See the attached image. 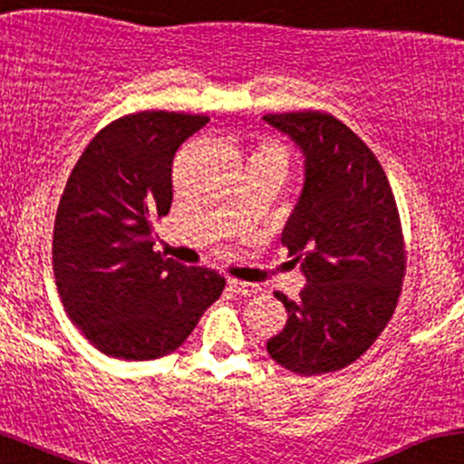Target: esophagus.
Listing matches in <instances>:
<instances>
[{
  "label": "esophagus",
  "instance_id": "obj_1",
  "mask_svg": "<svg viewBox=\"0 0 464 464\" xmlns=\"http://www.w3.org/2000/svg\"><path fill=\"white\" fill-rule=\"evenodd\" d=\"M227 287H230L234 294H238V295H252V294H258V291H260L258 285L246 283V280H237V278L227 280Z\"/></svg>",
  "mask_w": 464,
  "mask_h": 464
}]
</instances>
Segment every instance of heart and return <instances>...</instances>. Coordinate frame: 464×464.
Here are the masks:
<instances>
[{
	"mask_svg": "<svg viewBox=\"0 0 464 464\" xmlns=\"http://www.w3.org/2000/svg\"><path fill=\"white\" fill-rule=\"evenodd\" d=\"M258 153H269V155H283L285 158V150L280 147H276V144H267V147H263L258 150Z\"/></svg>",
	"mask_w": 464,
	"mask_h": 464,
	"instance_id": "1",
	"label": "heart"
}]
</instances>
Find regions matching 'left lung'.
<instances>
[{
  "label": "left lung",
  "mask_w": 464,
  "mask_h": 464,
  "mask_svg": "<svg viewBox=\"0 0 464 464\" xmlns=\"http://www.w3.org/2000/svg\"><path fill=\"white\" fill-rule=\"evenodd\" d=\"M265 120L304 153V188L280 241L309 283L298 300L276 291L289 320L267 353L304 377L342 371L397 309L408 260L397 201L383 166L342 120L324 111Z\"/></svg>",
  "instance_id": "obj_1"
}]
</instances>
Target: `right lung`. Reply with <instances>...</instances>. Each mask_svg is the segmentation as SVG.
Instances as JSON below:
<instances>
[{
  "instance_id": "add662e5",
  "label": "right lung",
  "mask_w": 464,
  "mask_h": 464,
  "mask_svg": "<svg viewBox=\"0 0 464 464\" xmlns=\"http://www.w3.org/2000/svg\"><path fill=\"white\" fill-rule=\"evenodd\" d=\"M208 116L138 111L101 129L70 173L52 238L65 314L107 357L173 353L226 289L215 269L155 252L173 204L175 150Z\"/></svg>"
}]
</instances>
